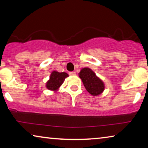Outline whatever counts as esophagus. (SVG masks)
I'll use <instances>...</instances> for the list:
<instances>
[{"mask_svg": "<svg viewBox=\"0 0 148 148\" xmlns=\"http://www.w3.org/2000/svg\"><path fill=\"white\" fill-rule=\"evenodd\" d=\"M69 74L70 76H75V75H76V72H74V71L69 72Z\"/></svg>", "mask_w": 148, "mask_h": 148, "instance_id": "esophagus-1", "label": "esophagus"}]
</instances>
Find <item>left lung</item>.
<instances>
[{
  "label": "left lung",
  "mask_w": 148,
  "mask_h": 148,
  "mask_svg": "<svg viewBox=\"0 0 148 148\" xmlns=\"http://www.w3.org/2000/svg\"><path fill=\"white\" fill-rule=\"evenodd\" d=\"M79 77L82 79L85 87L90 94L97 96L104 91L103 82L89 68H84L79 72Z\"/></svg>",
  "instance_id": "1"
}]
</instances>
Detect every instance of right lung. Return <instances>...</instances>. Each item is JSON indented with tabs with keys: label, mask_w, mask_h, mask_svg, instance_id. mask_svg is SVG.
<instances>
[{
	"label": "right lung",
	"mask_w": 148,
	"mask_h": 148,
	"mask_svg": "<svg viewBox=\"0 0 148 148\" xmlns=\"http://www.w3.org/2000/svg\"><path fill=\"white\" fill-rule=\"evenodd\" d=\"M68 76L69 75L66 72L53 71L50 76L49 81L46 84L47 88L52 91H56L63 83L65 77Z\"/></svg>",
	"instance_id": "obj_1"
}]
</instances>
